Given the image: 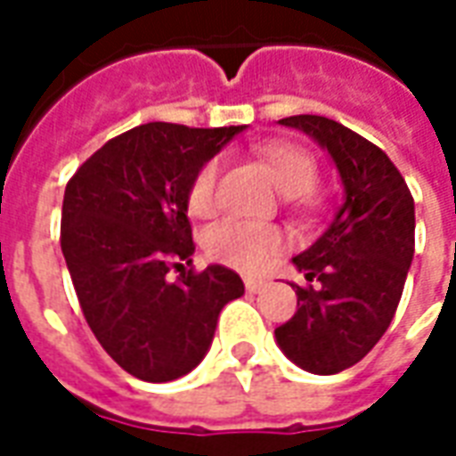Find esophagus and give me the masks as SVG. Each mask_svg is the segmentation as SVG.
I'll use <instances>...</instances> for the list:
<instances>
[{
  "label": "esophagus",
  "mask_w": 456,
  "mask_h": 456,
  "mask_svg": "<svg viewBox=\"0 0 456 456\" xmlns=\"http://www.w3.org/2000/svg\"><path fill=\"white\" fill-rule=\"evenodd\" d=\"M244 286H247L248 293H261L264 290V281H256V278H244Z\"/></svg>",
  "instance_id": "1"
}]
</instances>
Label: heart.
<instances>
[{"label":"heart","mask_w":456,"mask_h":456,"mask_svg":"<svg viewBox=\"0 0 456 456\" xmlns=\"http://www.w3.org/2000/svg\"><path fill=\"white\" fill-rule=\"evenodd\" d=\"M261 159L266 160L273 173V180L288 198L305 195L317 185L315 159L288 141H273L258 149ZM222 175V159H209L195 173L188 188V209L195 217H212L217 212V188ZM283 248V237L276 227L251 224L239 219H224L205 232V251L224 266L256 273L266 268L278 251Z\"/></svg>","instance_id":"1"}]
</instances>
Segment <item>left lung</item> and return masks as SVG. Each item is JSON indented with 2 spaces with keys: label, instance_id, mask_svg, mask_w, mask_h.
<instances>
[{
  "label": "left lung",
  "instance_id": "obj_1",
  "mask_svg": "<svg viewBox=\"0 0 456 456\" xmlns=\"http://www.w3.org/2000/svg\"><path fill=\"white\" fill-rule=\"evenodd\" d=\"M278 124L305 131L332 156L344 202L315 244L293 258L307 286L290 283L296 315L276 327L288 359L317 376L362 362L391 325L415 251V205L376 143L317 114Z\"/></svg>",
  "mask_w": 456,
  "mask_h": 456
}]
</instances>
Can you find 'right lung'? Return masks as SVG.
<instances>
[{
  "instance_id": "add662e5",
  "label": "right lung",
  "mask_w": 456,
  "mask_h": 456,
  "mask_svg": "<svg viewBox=\"0 0 456 456\" xmlns=\"http://www.w3.org/2000/svg\"><path fill=\"white\" fill-rule=\"evenodd\" d=\"M239 131L141 124L107 141L68 180L61 248L83 315L104 352L141 381L192 371L222 307L244 296L241 278L219 264L168 281L195 251L190 183Z\"/></svg>"
}]
</instances>
